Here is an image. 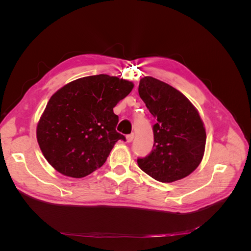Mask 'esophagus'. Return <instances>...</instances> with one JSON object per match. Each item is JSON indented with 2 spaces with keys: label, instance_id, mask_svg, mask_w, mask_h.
<instances>
[{
  "label": "esophagus",
  "instance_id": "obj_1",
  "mask_svg": "<svg viewBox=\"0 0 251 251\" xmlns=\"http://www.w3.org/2000/svg\"><path fill=\"white\" fill-rule=\"evenodd\" d=\"M134 139V134H130L126 136V142H132Z\"/></svg>",
  "mask_w": 251,
  "mask_h": 251
}]
</instances>
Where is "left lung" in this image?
<instances>
[{
    "instance_id": "8db88e82",
    "label": "left lung",
    "mask_w": 251,
    "mask_h": 251,
    "mask_svg": "<svg viewBox=\"0 0 251 251\" xmlns=\"http://www.w3.org/2000/svg\"><path fill=\"white\" fill-rule=\"evenodd\" d=\"M138 92L157 120L153 150L137 159L138 166L164 183L185 178L198 168L206 142L198 111L178 90L154 77L141 78Z\"/></svg>"
}]
</instances>
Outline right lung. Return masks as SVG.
Instances as JSON below:
<instances>
[{
	"instance_id": "right-lung-1",
	"label": "right lung",
	"mask_w": 251,
	"mask_h": 251,
	"mask_svg": "<svg viewBox=\"0 0 251 251\" xmlns=\"http://www.w3.org/2000/svg\"><path fill=\"white\" fill-rule=\"evenodd\" d=\"M134 85L107 74L73 80L49 100L36 127L44 157L58 173L86 177L107 160L114 144L126 141L116 132L113 108Z\"/></svg>"
}]
</instances>
